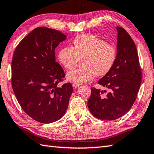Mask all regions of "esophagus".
<instances>
[{
    "mask_svg": "<svg viewBox=\"0 0 154 154\" xmlns=\"http://www.w3.org/2000/svg\"><path fill=\"white\" fill-rule=\"evenodd\" d=\"M80 86V85H78V84H75V83H73V87L75 88H77V87H79Z\"/></svg>",
    "mask_w": 154,
    "mask_h": 154,
    "instance_id": "34e87169",
    "label": "esophagus"
}]
</instances>
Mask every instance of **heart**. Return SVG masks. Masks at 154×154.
Wrapping results in <instances>:
<instances>
[{"label":"heart","mask_w":154,"mask_h":154,"mask_svg":"<svg viewBox=\"0 0 154 154\" xmlns=\"http://www.w3.org/2000/svg\"><path fill=\"white\" fill-rule=\"evenodd\" d=\"M118 56L115 46L92 34L75 37L72 48L63 47L57 53V60L66 69H71L81 60V67L69 71L67 81L82 84L94 75L104 76L112 70Z\"/></svg>","instance_id":"b5f03b06"}]
</instances>
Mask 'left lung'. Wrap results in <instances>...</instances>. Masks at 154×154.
Here are the masks:
<instances>
[{"label": "left lung", "instance_id": "left-lung-1", "mask_svg": "<svg viewBox=\"0 0 154 154\" xmlns=\"http://www.w3.org/2000/svg\"><path fill=\"white\" fill-rule=\"evenodd\" d=\"M118 56L109 73L98 81L110 92L91 88L87 105L93 115L100 120H113L122 116L134 103L142 82L138 52L134 42L124 28L117 26Z\"/></svg>", "mask_w": 154, "mask_h": 154}]
</instances>
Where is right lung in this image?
Listing matches in <instances>:
<instances>
[{
  "label": "right lung",
  "mask_w": 154,
  "mask_h": 154,
  "mask_svg": "<svg viewBox=\"0 0 154 154\" xmlns=\"http://www.w3.org/2000/svg\"><path fill=\"white\" fill-rule=\"evenodd\" d=\"M67 36L45 27L34 29L16 48L12 61V86L23 110L37 122L49 124L63 116L73 92L55 61V50Z\"/></svg>",
  "instance_id": "obj_1"
}]
</instances>
